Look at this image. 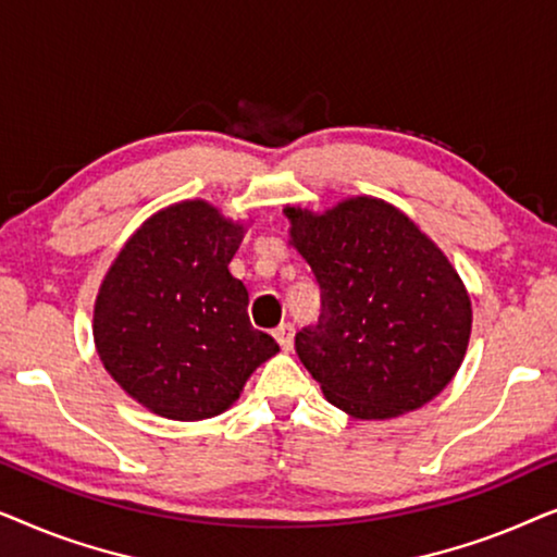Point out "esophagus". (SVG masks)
I'll list each match as a JSON object with an SVG mask.
<instances>
[{"label": "esophagus", "instance_id": "1", "mask_svg": "<svg viewBox=\"0 0 557 557\" xmlns=\"http://www.w3.org/2000/svg\"><path fill=\"white\" fill-rule=\"evenodd\" d=\"M273 337H276L281 349H286V352H288V349L294 347V324L292 322L278 324L276 330H273Z\"/></svg>", "mask_w": 557, "mask_h": 557}]
</instances>
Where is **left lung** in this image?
<instances>
[{"instance_id":"8db88e82","label":"left lung","mask_w":557,"mask_h":557,"mask_svg":"<svg viewBox=\"0 0 557 557\" xmlns=\"http://www.w3.org/2000/svg\"><path fill=\"white\" fill-rule=\"evenodd\" d=\"M284 212L322 294L319 322L296 332V355L324 398L364 421L436 398L471 334L469 294L448 258L375 197H352L324 215Z\"/></svg>"}]
</instances>
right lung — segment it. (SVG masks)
Returning <instances> with one entry per match:
<instances>
[{
    "mask_svg": "<svg viewBox=\"0 0 557 557\" xmlns=\"http://www.w3.org/2000/svg\"><path fill=\"white\" fill-rule=\"evenodd\" d=\"M243 240L202 200L157 212L106 273L94 337L111 377L172 421L231 408L258 364L278 352L248 319V292L227 269Z\"/></svg>",
    "mask_w": 557,
    "mask_h": 557,
    "instance_id": "obj_1",
    "label": "right lung"
}]
</instances>
